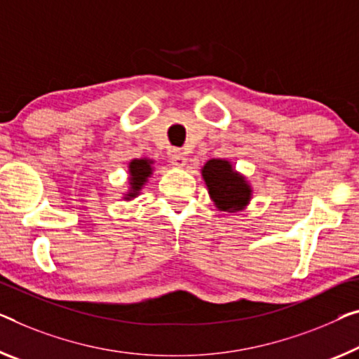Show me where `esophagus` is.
Wrapping results in <instances>:
<instances>
[{"mask_svg": "<svg viewBox=\"0 0 359 359\" xmlns=\"http://www.w3.org/2000/svg\"><path fill=\"white\" fill-rule=\"evenodd\" d=\"M169 161L174 165V168H184V165L187 164V154L184 151H180V149H174V151L170 153Z\"/></svg>", "mask_w": 359, "mask_h": 359, "instance_id": "34e87169", "label": "esophagus"}]
</instances>
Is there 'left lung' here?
<instances>
[{
    "mask_svg": "<svg viewBox=\"0 0 359 359\" xmlns=\"http://www.w3.org/2000/svg\"><path fill=\"white\" fill-rule=\"evenodd\" d=\"M201 175L211 201L219 211L238 212L247 210L253 198V187L229 159H210L201 168Z\"/></svg>",
    "mask_w": 359,
    "mask_h": 359,
    "instance_id": "8db88e82",
    "label": "left lung"
}]
</instances>
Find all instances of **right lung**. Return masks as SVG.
I'll return each mask as SVG.
<instances>
[{"label": "right lung", "mask_w": 359, "mask_h": 359, "mask_svg": "<svg viewBox=\"0 0 359 359\" xmlns=\"http://www.w3.org/2000/svg\"><path fill=\"white\" fill-rule=\"evenodd\" d=\"M127 172L128 180L127 191L122 194V200L132 201L133 198H137L142 194L143 187L148 184L149 177L154 172V161L149 158H133L127 164Z\"/></svg>", "instance_id": "right-lung-1"}]
</instances>
